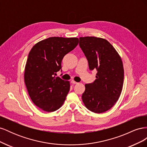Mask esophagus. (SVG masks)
<instances>
[{"mask_svg":"<svg viewBox=\"0 0 147 147\" xmlns=\"http://www.w3.org/2000/svg\"><path fill=\"white\" fill-rule=\"evenodd\" d=\"M71 83H73V84H77V83H78L77 82H75V81H74V80H72V81H71Z\"/></svg>","mask_w":147,"mask_h":147,"instance_id":"esophagus-1","label":"esophagus"}]
</instances>
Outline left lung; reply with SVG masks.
I'll return each instance as SVG.
<instances>
[{"instance_id":"obj_1","label":"left lung","mask_w":147,"mask_h":147,"mask_svg":"<svg viewBox=\"0 0 147 147\" xmlns=\"http://www.w3.org/2000/svg\"><path fill=\"white\" fill-rule=\"evenodd\" d=\"M79 39L89 68L97 71L94 82L84 85L83 102L91 112L104 113L116 104L123 90L124 68L121 56L104 38L83 37Z\"/></svg>"}]
</instances>
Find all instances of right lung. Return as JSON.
Instances as JSON below:
<instances>
[{
	"mask_svg": "<svg viewBox=\"0 0 147 147\" xmlns=\"http://www.w3.org/2000/svg\"><path fill=\"white\" fill-rule=\"evenodd\" d=\"M77 37H52L31 49L24 69V82L33 103L47 112L59 109L70 90V82L55 77L64 56L78 44Z\"/></svg>",
	"mask_w": 147,
	"mask_h": 147,
	"instance_id": "right-lung-1",
	"label": "right lung"
}]
</instances>
